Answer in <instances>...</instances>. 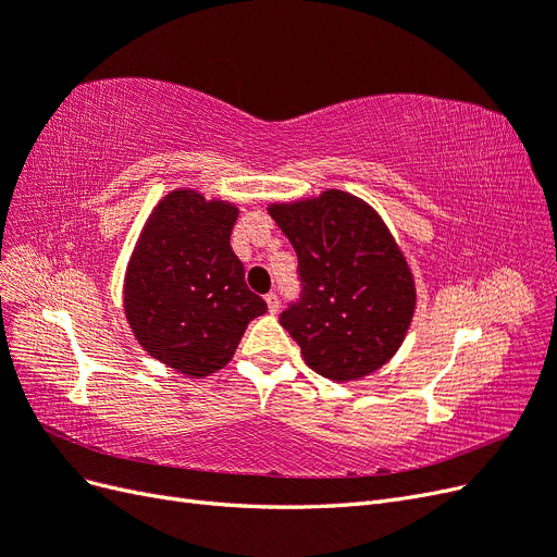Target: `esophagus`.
I'll list each match as a JSON object with an SVG mask.
<instances>
[{"instance_id": "34e87169", "label": "esophagus", "mask_w": 557, "mask_h": 557, "mask_svg": "<svg viewBox=\"0 0 557 557\" xmlns=\"http://www.w3.org/2000/svg\"><path fill=\"white\" fill-rule=\"evenodd\" d=\"M267 307H269V311L272 313H276L278 311V307H281V299H278V295L276 293H267Z\"/></svg>"}]
</instances>
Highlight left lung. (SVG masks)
<instances>
[{
	"mask_svg": "<svg viewBox=\"0 0 557 557\" xmlns=\"http://www.w3.org/2000/svg\"><path fill=\"white\" fill-rule=\"evenodd\" d=\"M297 252L299 295L278 323L307 364L356 381L393 358L409 330L416 290L407 260L374 209L342 190L269 209Z\"/></svg>",
	"mask_w": 557,
	"mask_h": 557,
	"instance_id": "8db88e82",
	"label": "left lung"
}]
</instances>
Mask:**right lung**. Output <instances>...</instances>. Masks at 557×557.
Wrapping results in <instances>:
<instances>
[{"instance_id": "1", "label": "right lung", "mask_w": 557, "mask_h": 557, "mask_svg": "<svg viewBox=\"0 0 557 557\" xmlns=\"http://www.w3.org/2000/svg\"><path fill=\"white\" fill-rule=\"evenodd\" d=\"M234 221V207L176 190L156 207L132 252L125 313L134 336L181 374L225 367L250 320L267 311L230 246Z\"/></svg>"}]
</instances>
